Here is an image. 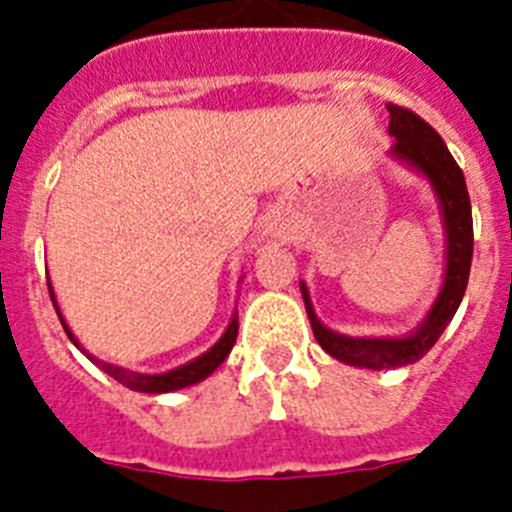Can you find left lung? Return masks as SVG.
Here are the masks:
<instances>
[{
    "label": "left lung",
    "instance_id": "8db88e82",
    "mask_svg": "<svg viewBox=\"0 0 512 512\" xmlns=\"http://www.w3.org/2000/svg\"><path fill=\"white\" fill-rule=\"evenodd\" d=\"M387 110H390V135L395 138L390 158L431 184L438 200V212H441L443 241H446L443 246V282L431 310L425 312V318L405 336H343V333L323 325L312 307L310 289L305 282H300L312 333L325 348V354L348 366L374 369V372L415 364L436 346L441 333L449 328L451 318L459 310L461 297L467 292L474 248L472 202H469L467 182H464V174L456 166L441 135L428 122L420 120L415 112L402 110L395 104H387Z\"/></svg>",
    "mask_w": 512,
    "mask_h": 512
}]
</instances>
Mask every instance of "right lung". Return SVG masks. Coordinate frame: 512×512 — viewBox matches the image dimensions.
<instances>
[{
    "instance_id": "1",
    "label": "right lung",
    "mask_w": 512,
    "mask_h": 512,
    "mask_svg": "<svg viewBox=\"0 0 512 512\" xmlns=\"http://www.w3.org/2000/svg\"><path fill=\"white\" fill-rule=\"evenodd\" d=\"M48 292H51L53 307H56L58 320H61V325H63V330H66V336H69V341L74 343V346L79 348L81 354L87 356L89 361H94V364H97L104 374H110L112 379H117V382L125 384V387H128V390H133V392H146V395H164V392L184 390V387H192V384L202 382V379L210 377V374L215 372L217 366H220L225 359H228V354H230V351H233L235 338H238V310H235L233 318H230V323H228V328H225L223 336L217 338L215 346L207 348L205 354H200V356H197V359L187 361V364H182V366H176V369H169V372H158V374L133 372V369H128V366L110 364V361L97 359V356L89 354L87 348H84L79 343V338H76L74 333H71V328H69V325H66V320H63L61 307H58L56 295H53L51 284H48Z\"/></svg>"
}]
</instances>
